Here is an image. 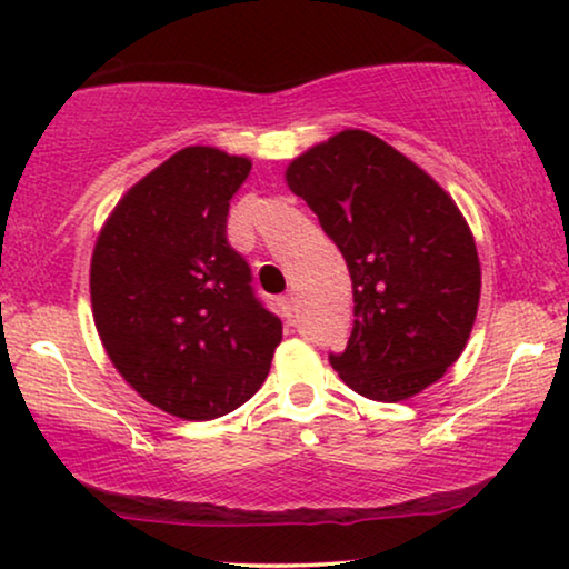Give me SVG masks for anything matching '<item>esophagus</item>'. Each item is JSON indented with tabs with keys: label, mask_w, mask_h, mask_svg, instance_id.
Instances as JSON below:
<instances>
[{
	"label": "esophagus",
	"mask_w": 569,
	"mask_h": 569,
	"mask_svg": "<svg viewBox=\"0 0 569 569\" xmlns=\"http://www.w3.org/2000/svg\"><path fill=\"white\" fill-rule=\"evenodd\" d=\"M295 306H298V300H295V295H284V298H279V308H282V313H284L287 318H292Z\"/></svg>",
	"instance_id": "1"
}]
</instances>
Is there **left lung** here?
Wrapping results in <instances>:
<instances>
[{"instance_id": "1", "label": "left lung", "mask_w": 569, "mask_h": 569, "mask_svg": "<svg viewBox=\"0 0 569 569\" xmlns=\"http://www.w3.org/2000/svg\"><path fill=\"white\" fill-rule=\"evenodd\" d=\"M284 178L352 277V337L333 370L372 401L425 391L461 357L479 308L477 243L456 201L360 129L310 147Z\"/></svg>"}]
</instances>
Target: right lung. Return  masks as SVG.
I'll use <instances>...</instances> for the list:
<instances>
[{
    "mask_svg": "<svg viewBox=\"0 0 569 569\" xmlns=\"http://www.w3.org/2000/svg\"><path fill=\"white\" fill-rule=\"evenodd\" d=\"M248 173V158L186 147L123 193L92 251V318L113 368L152 407L193 422L251 399L282 341L228 243Z\"/></svg>",
    "mask_w": 569,
    "mask_h": 569,
    "instance_id": "add662e5",
    "label": "right lung"
}]
</instances>
